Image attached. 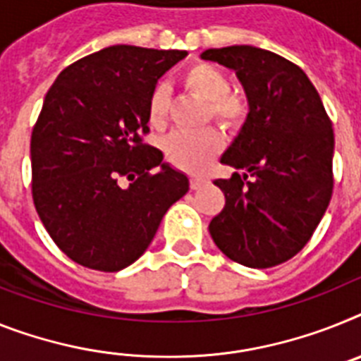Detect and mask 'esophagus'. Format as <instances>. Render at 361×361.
Instances as JSON below:
<instances>
[{"label": "esophagus", "instance_id": "34e87169", "mask_svg": "<svg viewBox=\"0 0 361 361\" xmlns=\"http://www.w3.org/2000/svg\"><path fill=\"white\" fill-rule=\"evenodd\" d=\"M205 183H207V181H205L204 176H190V189L192 190H200Z\"/></svg>", "mask_w": 361, "mask_h": 361}]
</instances>
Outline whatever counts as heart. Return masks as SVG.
Segmentation results:
<instances>
[{"instance_id":"obj_1","label":"heart","mask_w":361,"mask_h":361,"mask_svg":"<svg viewBox=\"0 0 361 361\" xmlns=\"http://www.w3.org/2000/svg\"><path fill=\"white\" fill-rule=\"evenodd\" d=\"M183 86L207 101V115L226 128H238L250 114V102L240 93L229 92V78L209 63H192L181 75ZM148 124L156 130L165 128L169 117V99L161 87L154 90L147 104ZM222 147L216 130L205 128L196 134H172L165 141L169 163L183 171H198Z\"/></svg>"}]
</instances>
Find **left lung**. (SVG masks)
<instances>
[{
  "mask_svg": "<svg viewBox=\"0 0 361 361\" xmlns=\"http://www.w3.org/2000/svg\"><path fill=\"white\" fill-rule=\"evenodd\" d=\"M233 69L250 114L220 161L244 174L214 180L226 196L209 233L224 255L271 268L307 246L334 189V130L310 78L290 60L253 45L207 49Z\"/></svg>",
  "mask_w": 361,
  "mask_h": 361,
  "instance_id": "1",
  "label": "left lung"
}]
</instances>
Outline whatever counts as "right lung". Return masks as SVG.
Returning <instances> with one entry per match:
<instances>
[{
    "label": "right lung",
    "mask_w": 361,
    "mask_h": 361,
    "mask_svg": "<svg viewBox=\"0 0 361 361\" xmlns=\"http://www.w3.org/2000/svg\"><path fill=\"white\" fill-rule=\"evenodd\" d=\"M185 56L111 45L68 66L45 95L31 135L32 200L77 264L119 271L135 262L189 190L187 176L143 141L157 80Z\"/></svg>",
    "instance_id": "1"
}]
</instances>
